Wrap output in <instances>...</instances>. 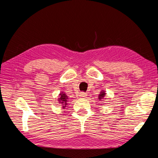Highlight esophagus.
Instances as JSON below:
<instances>
[{
	"label": "esophagus",
	"mask_w": 158,
	"mask_h": 158,
	"mask_svg": "<svg viewBox=\"0 0 158 158\" xmlns=\"http://www.w3.org/2000/svg\"><path fill=\"white\" fill-rule=\"evenodd\" d=\"M79 96H80V98H85V96H87V95H86V93L84 92H81L79 93Z\"/></svg>",
	"instance_id": "esophagus-1"
}]
</instances>
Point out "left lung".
Listing matches in <instances>:
<instances>
[{
	"instance_id": "8db88e82",
	"label": "left lung",
	"mask_w": 158,
	"mask_h": 158,
	"mask_svg": "<svg viewBox=\"0 0 158 158\" xmlns=\"http://www.w3.org/2000/svg\"><path fill=\"white\" fill-rule=\"evenodd\" d=\"M105 95V92H103V91H101V93H100V94L99 95V100H100V99H102V98H104V96Z\"/></svg>"
}]
</instances>
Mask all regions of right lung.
Masks as SVG:
<instances>
[{
	"mask_svg": "<svg viewBox=\"0 0 158 158\" xmlns=\"http://www.w3.org/2000/svg\"><path fill=\"white\" fill-rule=\"evenodd\" d=\"M59 100V102H60L61 105H63V107H65V105H67V102H68V96L65 95V93H62L61 94H60V98L58 99Z\"/></svg>",
	"mask_w": 158,
	"mask_h": 158,
	"instance_id": "add662e5",
	"label": "right lung"
}]
</instances>
